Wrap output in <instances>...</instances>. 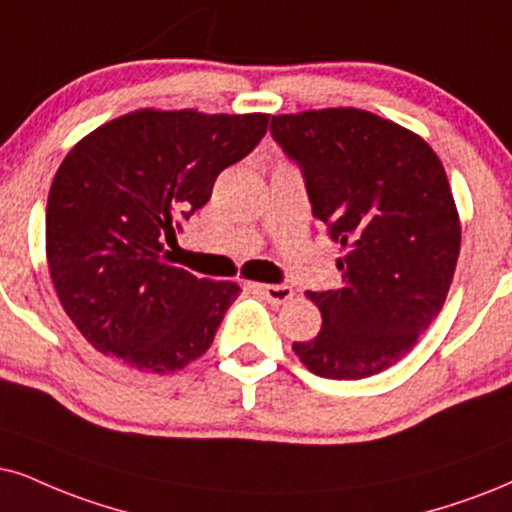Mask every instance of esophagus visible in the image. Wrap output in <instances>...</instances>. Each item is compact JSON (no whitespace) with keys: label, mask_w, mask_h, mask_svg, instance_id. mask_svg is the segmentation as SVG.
<instances>
[{"label":"esophagus","mask_w":512,"mask_h":512,"mask_svg":"<svg viewBox=\"0 0 512 512\" xmlns=\"http://www.w3.org/2000/svg\"><path fill=\"white\" fill-rule=\"evenodd\" d=\"M257 290L267 297L271 304H283L288 300H293V288L290 286H283V283H262V286H257Z\"/></svg>","instance_id":"esophagus-1"}]
</instances>
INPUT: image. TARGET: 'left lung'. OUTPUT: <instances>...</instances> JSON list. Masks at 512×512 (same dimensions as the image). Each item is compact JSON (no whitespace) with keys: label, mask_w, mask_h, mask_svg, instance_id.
Returning a JSON list of instances; mask_svg holds the SVG:
<instances>
[{"label":"left lung","mask_w":512,"mask_h":512,"mask_svg":"<svg viewBox=\"0 0 512 512\" xmlns=\"http://www.w3.org/2000/svg\"><path fill=\"white\" fill-rule=\"evenodd\" d=\"M269 129L347 250L342 286L307 290L323 323L293 352L321 378L385 371L428 331L454 278L461 224L444 167L418 134L357 108L274 115Z\"/></svg>","instance_id":"8db88e82"}]
</instances>
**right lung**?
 Returning a JSON list of instances; mask_svg holds the SVG:
<instances>
[{
  "label": "right lung",
  "mask_w": 512,
  "mask_h": 512,
  "mask_svg": "<svg viewBox=\"0 0 512 512\" xmlns=\"http://www.w3.org/2000/svg\"><path fill=\"white\" fill-rule=\"evenodd\" d=\"M269 115L137 111L94 129L66 155L47 203V262L89 345L148 373L208 352L241 288L167 262L219 172L267 134Z\"/></svg>",
  "instance_id": "add662e5"
}]
</instances>
